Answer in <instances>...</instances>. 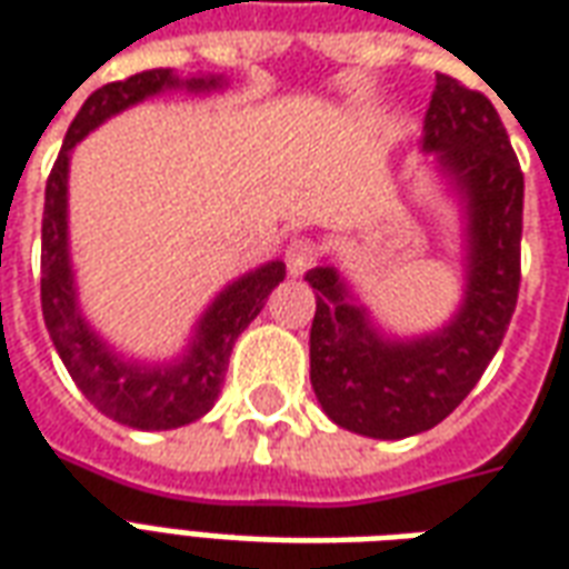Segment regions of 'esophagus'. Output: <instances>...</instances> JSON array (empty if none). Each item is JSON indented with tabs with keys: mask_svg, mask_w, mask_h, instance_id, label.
<instances>
[{
	"mask_svg": "<svg viewBox=\"0 0 569 569\" xmlns=\"http://www.w3.org/2000/svg\"><path fill=\"white\" fill-rule=\"evenodd\" d=\"M317 259H320V243H317L313 237H296V240L286 247V268H289L292 277L310 271V268L317 264Z\"/></svg>",
	"mask_w": 569,
	"mask_h": 569,
	"instance_id": "34e87169",
	"label": "esophagus"
}]
</instances>
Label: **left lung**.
I'll use <instances>...</instances> for the list:
<instances>
[{"instance_id":"obj_1","label":"left lung","mask_w":569,"mask_h":569,"mask_svg":"<svg viewBox=\"0 0 569 569\" xmlns=\"http://www.w3.org/2000/svg\"><path fill=\"white\" fill-rule=\"evenodd\" d=\"M423 149L439 151L469 207V283L451 326L411 345L383 341L332 268L308 273L313 393L338 427L371 439H406L448 418L500 350L518 305L525 173L493 103L439 72Z\"/></svg>"}]
</instances>
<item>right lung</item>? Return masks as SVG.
I'll return each instance as SVG.
<instances>
[{"label": "right lung", "mask_w": 569, "mask_h": 569, "mask_svg": "<svg viewBox=\"0 0 569 569\" xmlns=\"http://www.w3.org/2000/svg\"><path fill=\"white\" fill-rule=\"evenodd\" d=\"M179 79L173 69H146L124 81H109L84 100L79 116L72 118L63 149L57 154L48 186H44L42 216V317L63 366L88 396L93 408L106 418L137 429H176L203 418L219 399L224 383L228 359L234 350L237 335L259 317L264 298L273 286L283 283L286 264L271 261L243 280L228 286L212 301L207 317L200 320L198 341L179 366L170 369H140L121 362L109 347L84 326L72 292V271L67 252V170L69 149L88 137L97 124L128 106L140 103L149 93L176 88ZM188 88H216V79H191Z\"/></svg>", "instance_id": "right-lung-1"}]
</instances>
